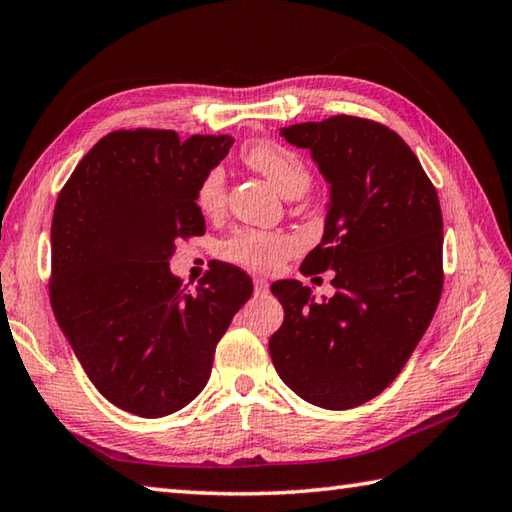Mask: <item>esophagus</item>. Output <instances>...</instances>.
Wrapping results in <instances>:
<instances>
[{
    "instance_id": "1",
    "label": "esophagus",
    "mask_w": 512,
    "mask_h": 512,
    "mask_svg": "<svg viewBox=\"0 0 512 512\" xmlns=\"http://www.w3.org/2000/svg\"><path fill=\"white\" fill-rule=\"evenodd\" d=\"M254 287H256V294H267L269 292V283L265 281V278H260V276L254 278Z\"/></svg>"
}]
</instances>
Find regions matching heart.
Wrapping results in <instances>:
<instances>
[{
	"label": "heart",
	"mask_w": 512,
	"mask_h": 512,
	"mask_svg": "<svg viewBox=\"0 0 512 512\" xmlns=\"http://www.w3.org/2000/svg\"><path fill=\"white\" fill-rule=\"evenodd\" d=\"M247 167L265 176L285 198L301 196L310 187V171L296 151L272 140H254L240 151ZM196 205L205 216H216L225 205V173L211 169L196 191ZM296 252V240L287 234L260 229H238L223 243L225 258L258 272L274 269Z\"/></svg>",
	"instance_id": "1"
}]
</instances>
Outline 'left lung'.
I'll use <instances>...</instances> for the list:
<instances>
[{"label": "left lung", "instance_id": "8db88e82", "mask_svg": "<svg viewBox=\"0 0 512 512\" xmlns=\"http://www.w3.org/2000/svg\"><path fill=\"white\" fill-rule=\"evenodd\" d=\"M330 185L323 238L301 272L332 269V298L276 281L285 318L269 356L287 388L325 410L374 399L397 379L435 316L443 218L419 158L379 122L334 115L281 129Z\"/></svg>", "mask_w": 512, "mask_h": 512}]
</instances>
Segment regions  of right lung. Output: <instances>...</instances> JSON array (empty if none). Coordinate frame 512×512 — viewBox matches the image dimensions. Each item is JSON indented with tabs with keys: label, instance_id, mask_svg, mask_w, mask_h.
Instances as JSON below:
<instances>
[{
	"label": "right lung",
	"instance_id": "right-lung-1",
	"mask_svg": "<svg viewBox=\"0 0 512 512\" xmlns=\"http://www.w3.org/2000/svg\"><path fill=\"white\" fill-rule=\"evenodd\" d=\"M231 144V136L113 131L55 202L57 323L102 397L144 419L198 397L218 341L254 292L243 269L216 260L196 292L169 269L178 238L205 234L196 191Z\"/></svg>",
	"mask_w": 512,
	"mask_h": 512
}]
</instances>
